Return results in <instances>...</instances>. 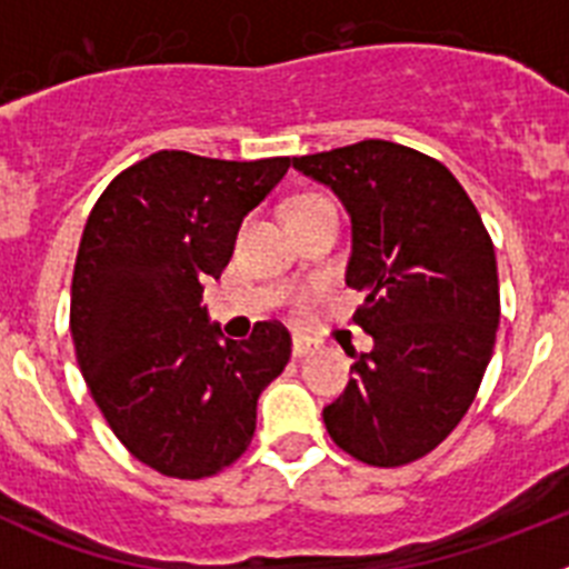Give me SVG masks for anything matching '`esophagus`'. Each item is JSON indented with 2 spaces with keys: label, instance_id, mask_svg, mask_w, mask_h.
Here are the masks:
<instances>
[{
  "label": "esophagus",
  "instance_id": "esophagus-1",
  "mask_svg": "<svg viewBox=\"0 0 569 569\" xmlns=\"http://www.w3.org/2000/svg\"><path fill=\"white\" fill-rule=\"evenodd\" d=\"M313 341L308 336H293V359H305L308 353H313Z\"/></svg>",
  "mask_w": 569,
  "mask_h": 569
}]
</instances>
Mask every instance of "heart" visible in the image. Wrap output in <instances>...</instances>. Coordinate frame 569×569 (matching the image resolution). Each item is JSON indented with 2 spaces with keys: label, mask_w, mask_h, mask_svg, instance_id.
<instances>
[{
  "label": "heart",
  "mask_w": 569,
  "mask_h": 569,
  "mask_svg": "<svg viewBox=\"0 0 569 569\" xmlns=\"http://www.w3.org/2000/svg\"><path fill=\"white\" fill-rule=\"evenodd\" d=\"M316 196H299V199H293V202H290V208H296V204H305V202H313Z\"/></svg>",
  "instance_id": "heart-1"
}]
</instances>
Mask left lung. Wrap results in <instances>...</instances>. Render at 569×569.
<instances>
[{
	"instance_id": "1",
	"label": "left lung",
	"mask_w": 569,
	"mask_h": 569,
	"mask_svg": "<svg viewBox=\"0 0 569 569\" xmlns=\"http://www.w3.org/2000/svg\"><path fill=\"white\" fill-rule=\"evenodd\" d=\"M293 168L350 216L345 279L365 293L353 321L373 336L370 353H347L353 379L325 407V427L365 465H410L453 433L492 356V241L456 176L405 144L365 139Z\"/></svg>"
}]
</instances>
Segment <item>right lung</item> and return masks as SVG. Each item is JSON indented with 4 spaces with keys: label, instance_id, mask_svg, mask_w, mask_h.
<instances>
[{
    "label": "right lung",
    "instance_id": "add662e5",
    "mask_svg": "<svg viewBox=\"0 0 569 569\" xmlns=\"http://www.w3.org/2000/svg\"><path fill=\"white\" fill-rule=\"evenodd\" d=\"M288 156L224 162L159 150L93 204L70 284V336L116 439L173 479L233 465L256 430L261 390L284 370L290 333L259 321L224 339L202 308L241 219L284 179Z\"/></svg>",
    "mask_w": 569,
    "mask_h": 569
}]
</instances>
